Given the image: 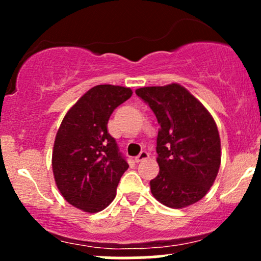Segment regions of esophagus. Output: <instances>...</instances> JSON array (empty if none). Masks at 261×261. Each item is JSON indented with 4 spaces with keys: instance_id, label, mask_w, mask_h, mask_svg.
<instances>
[{
    "instance_id": "1",
    "label": "esophagus",
    "mask_w": 261,
    "mask_h": 261,
    "mask_svg": "<svg viewBox=\"0 0 261 261\" xmlns=\"http://www.w3.org/2000/svg\"><path fill=\"white\" fill-rule=\"evenodd\" d=\"M148 157H149L148 152L147 151H142L139 155H136V157H135V162H136V163H139V162H142V161L147 160Z\"/></svg>"
}]
</instances>
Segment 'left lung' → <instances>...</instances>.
<instances>
[{"label": "left lung", "mask_w": 261, "mask_h": 261, "mask_svg": "<svg viewBox=\"0 0 261 261\" xmlns=\"http://www.w3.org/2000/svg\"><path fill=\"white\" fill-rule=\"evenodd\" d=\"M136 94L148 104L161 126L155 147L160 173L149 181L152 195L172 208L193 205L207 194L220 169L216 122L178 83L142 87Z\"/></svg>", "instance_id": "1"}]
</instances>
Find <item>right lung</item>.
Listing matches in <instances>:
<instances>
[{"mask_svg":"<svg viewBox=\"0 0 261 261\" xmlns=\"http://www.w3.org/2000/svg\"><path fill=\"white\" fill-rule=\"evenodd\" d=\"M131 95L126 87H93L60 125L53 149L54 178L66 201L82 211L95 214L109 206L128 168L107 125L114 109Z\"/></svg>","mask_w":261,"mask_h":261,"instance_id":"obj_1","label":"right lung"}]
</instances>
